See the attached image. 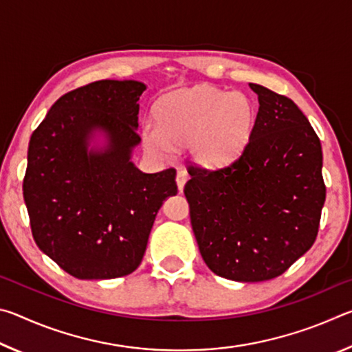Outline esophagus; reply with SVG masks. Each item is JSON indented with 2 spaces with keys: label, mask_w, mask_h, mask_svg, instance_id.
<instances>
[{
  "label": "esophagus",
  "mask_w": 352,
  "mask_h": 352,
  "mask_svg": "<svg viewBox=\"0 0 352 352\" xmlns=\"http://www.w3.org/2000/svg\"><path fill=\"white\" fill-rule=\"evenodd\" d=\"M188 172L184 170V169H180L177 172V178H175V182H177V186H178V190H180V192H183V188H184V183L188 182Z\"/></svg>",
  "instance_id": "esophagus-1"
}]
</instances>
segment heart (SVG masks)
<instances>
[{
    "label": "heart",
    "mask_w": 352,
    "mask_h": 352,
    "mask_svg": "<svg viewBox=\"0 0 352 352\" xmlns=\"http://www.w3.org/2000/svg\"><path fill=\"white\" fill-rule=\"evenodd\" d=\"M157 126L146 124L142 144L157 158H170L175 147L188 146L200 164L228 163L252 138L256 109L239 91L201 83L164 94L153 107Z\"/></svg>",
    "instance_id": "obj_1"
}]
</instances>
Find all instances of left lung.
Returning <instances> with one entry per match:
<instances>
[{"label":"left lung","mask_w":352,"mask_h":352,"mask_svg":"<svg viewBox=\"0 0 352 352\" xmlns=\"http://www.w3.org/2000/svg\"><path fill=\"white\" fill-rule=\"evenodd\" d=\"M259 110L247 147L219 169L189 166L184 184L201 258L239 283L273 279L314 245L326 199L323 152L294 100L250 83Z\"/></svg>","instance_id":"left-lung-1"}]
</instances>
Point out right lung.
Here are the masks:
<instances>
[{
  "label": "right lung",
  "mask_w": 352,
  "mask_h": 352,
  "mask_svg": "<svg viewBox=\"0 0 352 352\" xmlns=\"http://www.w3.org/2000/svg\"><path fill=\"white\" fill-rule=\"evenodd\" d=\"M138 80H98L57 100L34 130L23 197L34 241L71 276L111 279L135 272L175 169L146 174Z\"/></svg>",
  "instance_id": "obj_1"
}]
</instances>
